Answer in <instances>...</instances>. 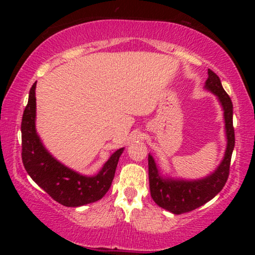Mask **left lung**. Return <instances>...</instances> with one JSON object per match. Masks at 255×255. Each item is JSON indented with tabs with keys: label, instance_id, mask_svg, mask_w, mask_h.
Here are the masks:
<instances>
[{
	"label": "left lung",
	"instance_id": "obj_1",
	"mask_svg": "<svg viewBox=\"0 0 255 255\" xmlns=\"http://www.w3.org/2000/svg\"><path fill=\"white\" fill-rule=\"evenodd\" d=\"M205 89L217 97L224 111L226 133V149L222 162L213 173L197 180L174 179L162 175L155 159L148 154V178L150 196L156 205L174 215L188 213L213 199L222 191L230 174L231 158L235 146L233 127V103L224 90L222 82L215 73L208 70Z\"/></svg>",
	"mask_w": 255,
	"mask_h": 255
}]
</instances>
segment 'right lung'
I'll list each match as a JSON object with an SVG mask.
<instances>
[{"label": "right lung", "mask_w": 255, "mask_h": 255, "mask_svg": "<svg viewBox=\"0 0 255 255\" xmlns=\"http://www.w3.org/2000/svg\"><path fill=\"white\" fill-rule=\"evenodd\" d=\"M36 83L30 89L21 123L25 171L42 190L63 206L80 207L100 200L111 187L125 148L116 150L102 169L92 176L81 174L57 161L46 149L36 130Z\"/></svg>", "instance_id": "add662e5"}]
</instances>
